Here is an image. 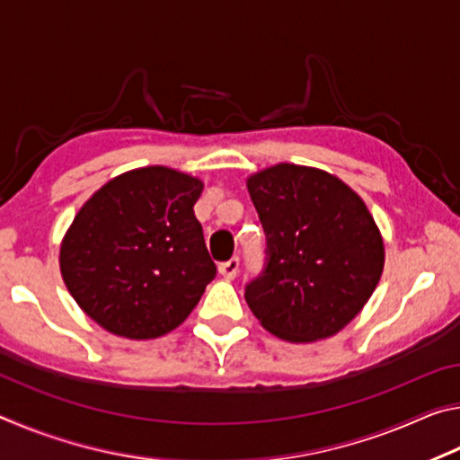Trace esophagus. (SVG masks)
I'll list each match as a JSON object with an SVG mask.
<instances>
[{"label":"esophagus","mask_w":460,"mask_h":460,"mask_svg":"<svg viewBox=\"0 0 460 460\" xmlns=\"http://www.w3.org/2000/svg\"><path fill=\"white\" fill-rule=\"evenodd\" d=\"M237 271H239V260L237 258H231L229 261L219 263V274L225 279H233L237 276Z\"/></svg>","instance_id":"1"}]
</instances>
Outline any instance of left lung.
Masks as SVG:
<instances>
[{
  "label": "left lung",
  "mask_w": 460,
  "mask_h": 460,
  "mask_svg": "<svg viewBox=\"0 0 460 460\" xmlns=\"http://www.w3.org/2000/svg\"><path fill=\"white\" fill-rule=\"evenodd\" d=\"M268 237L266 271L245 288L263 329L314 342L345 329L384 271L376 219L351 186L321 168L282 164L247 176Z\"/></svg>",
  "instance_id": "1"
}]
</instances>
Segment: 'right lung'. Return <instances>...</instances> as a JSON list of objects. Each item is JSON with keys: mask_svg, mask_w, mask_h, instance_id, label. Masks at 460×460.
<instances>
[{"mask_svg": "<svg viewBox=\"0 0 460 460\" xmlns=\"http://www.w3.org/2000/svg\"><path fill=\"white\" fill-rule=\"evenodd\" d=\"M202 181L168 166L111 178L75 215L60 274L84 314L107 332L146 341L181 326L217 268L194 202Z\"/></svg>", "mask_w": 460, "mask_h": 460, "instance_id": "add662e5", "label": "right lung"}]
</instances>
